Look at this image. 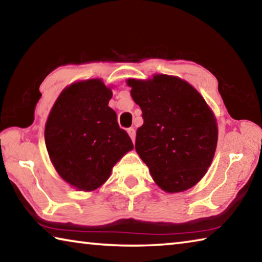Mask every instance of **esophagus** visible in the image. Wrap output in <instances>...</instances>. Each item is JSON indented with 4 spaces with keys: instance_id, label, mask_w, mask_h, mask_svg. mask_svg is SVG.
Listing matches in <instances>:
<instances>
[{
    "instance_id": "obj_1",
    "label": "esophagus",
    "mask_w": 262,
    "mask_h": 262,
    "mask_svg": "<svg viewBox=\"0 0 262 262\" xmlns=\"http://www.w3.org/2000/svg\"><path fill=\"white\" fill-rule=\"evenodd\" d=\"M128 134H129V136H130V139H132V141L134 142L135 141V135H136V133H135V129L134 128H128Z\"/></svg>"
}]
</instances>
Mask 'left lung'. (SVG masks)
Wrapping results in <instances>:
<instances>
[{"label": "left lung", "instance_id": "obj_1", "mask_svg": "<svg viewBox=\"0 0 262 262\" xmlns=\"http://www.w3.org/2000/svg\"><path fill=\"white\" fill-rule=\"evenodd\" d=\"M127 84L143 118L135 149L155 183L167 193L193 187L215 155L219 130L212 111L178 77L155 75L148 81L128 79Z\"/></svg>", "mask_w": 262, "mask_h": 262}]
</instances>
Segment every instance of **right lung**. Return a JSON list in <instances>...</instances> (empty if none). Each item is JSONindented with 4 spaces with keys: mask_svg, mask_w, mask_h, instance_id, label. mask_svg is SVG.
<instances>
[{
    "mask_svg": "<svg viewBox=\"0 0 262 262\" xmlns=\"http://www.w3.org/2000/svg\"><path fill=\"white\" fill-rule=\"evenodd\" d=\"M112 91L101 79L74 83L48 115L45 142L57 173L79 190H95L134 145L108 106Z\"/></svg>",
    "mask_w": 262,
    "mask_h": 262,
    "instance_id": "obj_1",
    "label": "right lung"
}]
</instances>
